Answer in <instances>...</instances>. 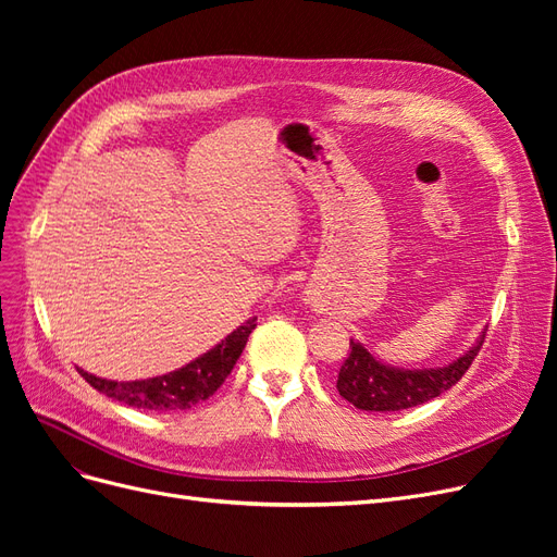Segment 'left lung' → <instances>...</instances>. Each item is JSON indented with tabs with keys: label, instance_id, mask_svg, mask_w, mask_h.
I'll return each mask as SVG.
<instances>
[{
	"label": "left lung",
	"instance_id": "8db88e82",
	"mask_svg": "<svg viewBox=\"0 0 557 557\" xmlns=\"http://www.w3.org/2000/svg\"><path fill=\"white\" fill-rule=\"evenodd\" d=\"M485 330L479 339L465 350L460 358L450 360L444 367L404 369L385 364L364 348V344L350 339V352L339 369L336 391L362 411H401L425 404L446 393L450 385L458 383L469 369L471 360L479 356L483 346Z\"/></svg>",
	"mask_w": 557,
	"mask_h": 557
}]
</instances>
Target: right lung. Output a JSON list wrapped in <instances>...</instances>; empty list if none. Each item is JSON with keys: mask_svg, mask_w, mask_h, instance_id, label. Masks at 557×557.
I'll return each instance as SVG.
<instances>
[{"mask_svg": "<svg viewBox=\"0 0 557 557\" xmlns=\"http://www.w3.org/2000/svg\"><path fill=\"white\" fill-rule=\"evenodd\" d=\"M258 318H248L237 330L230 332L221 344H215L205 356L195 358L181 369H174L170 374L141 379V381H111L83 372L78 374L86 379L97 393L113 397L127 404L132 409L141 411H185L195 404L209 399L218 387L225 383L230 372L237 364L242 350L248 342V334L256 330Z\"/></svg>", "mask_w": 557, "mask_h": 557, "instance_id": "right-lung-1", "label": "right lung"}]
</instances>
